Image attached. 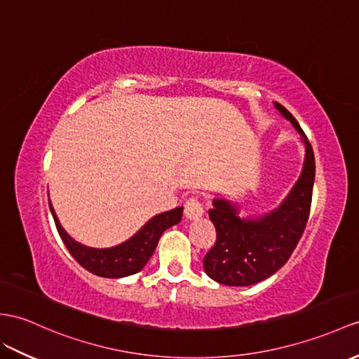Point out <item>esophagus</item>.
I'll return each mask as SVG.
<instances>
[{"mask_svg": "<svg viewBox=\"0 0 359 359\" xmlns=\"http://www.w3.org/2000/svg\"><path fill=\"white\" fill-rule=\"evenodd\" d=\"M184 210H186V216L189 217V219H198V217L204 215L203 203H201V199L198 196L189 198L184 204Z\"/></svg>", "mask_w": 359, "mask_h": 359, "instance_id": "esophagus-1", "label": "esophagus"}]
</instances>
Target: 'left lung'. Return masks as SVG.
Returning a JSON list of instances; mask_svg holds the SVG:
<instances>
[{"label":"left lung","instance_id":"obj_1","mask_svg":"<svg viewBox=\"0 0 359 359\" xmlns=\"http://www.w3.org/2000/svg\"><path fill=\"white\" fill-rule=\"evenodd\" d=\"M276 108L303 135L306 160L302 177L285 203L259 219H241L229 201H213L208 216L215 224L216 242L204 257V269L217 283L250 286L273 276L291 257L309 219L316 180L312 146L292 114L277 102Z\"/></svg>","mask_w":359,"mask_h":359}]
</instances>
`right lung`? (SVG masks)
<instances>
[{
  "label": "right lung",
  "instance_id": "add662e5",
  "mask_svg": "<svg viewBox=\"0 0 359 359\" xmlns=\"http://www.w3.org/2000/svg\"><path fill=\"white\" fill-rule=\"evenodd\" d=\"M48 205L51 210V215L55 217L57 233L60 236V239L65 243L69 255H72L77 260V264L82 265L86 271H90V273L95 276L108 278H120L138 273L154 255L161 234L168 230L169 226L178 224L182 215V207H177L170 210V212L156 215L129 241L120 243V245L114 248L95 250L83 247L81 243H77L76 241L69 238L62 226H60L50 201Z\"/></svg>",
  "mask_w": 359,
  "mask_h": 359
}]
</instances>
